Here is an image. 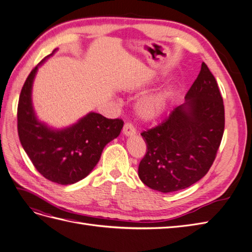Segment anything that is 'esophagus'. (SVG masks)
Wrapping results in <instances>:
<instances>
[{
    "label": "esophagus",
    "instance_id": "1",
    "mask_svg": "<svg viewBox=\"0 0 252 252\" xmlns=\"http://www.w3.org/2000/svg\"><path fill=\"white\" fill-rule=\"evenodd\" d=\"M123 133L127 136L134 135L136 133V129L134 128L132 123H130V122H127V123H125V125L123 127Z\"/></svg>",
    "mask_w": 252,
    "mask_h": 252
}]
</instances>
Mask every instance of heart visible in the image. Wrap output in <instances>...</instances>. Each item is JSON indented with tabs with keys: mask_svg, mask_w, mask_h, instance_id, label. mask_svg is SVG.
<instances>
[{
	"mask_svg": "<svg viewBox=\"0 0 252 252\" xmlns=\"http://www.w3.org/2000/svg\"><path fill=\"white\" fill-rule=\"evenodd\" d=\"M168 98V93H158L143 97L136 105L139 116L146 121L158 118L165 111Z\"/></svg>",
	"mask_w": 252,
	"mask_h": 252,
	"instance_id": "heart-1",
	"label": "heart"
}]
</instances>
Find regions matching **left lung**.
<instances>
[{
    "instance_id": "left-lung-1",
    "label": "left lung",
    "mask_w": 252,
    "mask_h": 252,
    "mask_svg": "<svg viewBox=\"0 0 252 252\" xmlns=\"http://www.w3.org/2000/svg\"><path fill=\"white\" fill-rule=\"evenodd\" d=\"M185 100L162 123L141 133L147 150L139 177L165 193L191 186L208 172L224 133L223 97L204 62Z\"/></svg>"
}]
</instances>
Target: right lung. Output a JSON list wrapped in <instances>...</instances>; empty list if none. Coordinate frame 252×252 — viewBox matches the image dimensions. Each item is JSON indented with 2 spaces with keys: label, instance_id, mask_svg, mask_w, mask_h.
I'll return each instance as SVG.
<instances>
[{
  "label": "right lung",
  "instance_id": "add662e5",
  "mask_svg": "<svg viewBox=\"0 0 252 252\" xmlns=\"http://www.w3.org/2000/svg\"><path fill=\"white\" fill-rule=\"evenodd\" d=\"M43 62V61H42ZM37 66L22 87L18 104L20 142L35 169L45 179L69 185L91 172L104 147L119 136L124 122L90 112L77 124L53 130L37 121L32 103V88Z\"/></svg>",
  "mask_w": 252,
  "mask_h": 252
}]
</instances>
